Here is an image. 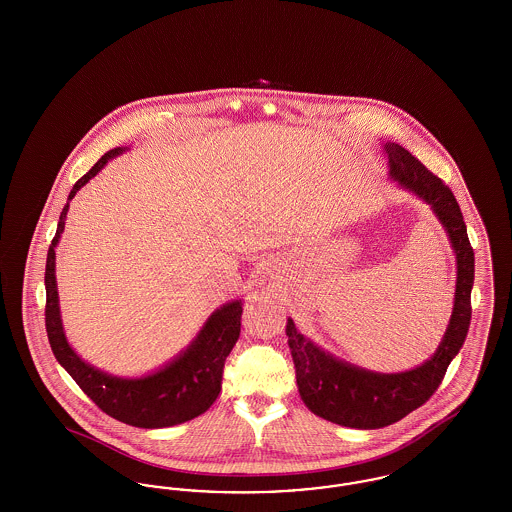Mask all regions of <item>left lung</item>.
<instances>
[{
    "label": "left lung",
    "mask_w": 512,
    "mask_h": 512,
    "mask_svg": "<svg viewBox=\"0 0 512 512\" xmlns=\"http://www.w3.org/2000/svg\"><path fill=\"white\" fill-rule=\"evenodd\" d=\"M384 153L391 180L428 203L441 222L457 259V284L453 313L436 353L426 363L405 372H372L341 361L297 332L292 318H288L286 336L303 403L324 420L359 430L390 426L432 397L447 366L463 347L472 313L474 251L455 195L405 147L386 142Z\"/></svg>",
    "instance_id": "left-lung-1"
}]
</instances>
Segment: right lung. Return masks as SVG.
Segmentation results:
<instances>
[{
	"label": "right lung",
	"instance_id": "right-lung-1",
	"mask_svg": "<svg viewBox=\"0 0 512 512\" xmlns=\"http://www.w3.org/2000/svg\"><path fill=\"white\" fill-rule=\"evenodd\" d=\"M122 147L107 151L71 190L61 211L55 238L51 240L46 261V330L49 345L59 361L103 413L136 428H167L188 422L205 413L219 397L224 361L240 338L242 299L224 303L205 320L192 343L180 351L171 363L140 378H121L103 372L82 361L65 336L59 293L55 280V247L65 230L69 203L101 169L121 155Z\"/></svg>",
	"mask_w": 512,
	"mask_h": 512
}]
</instances>
